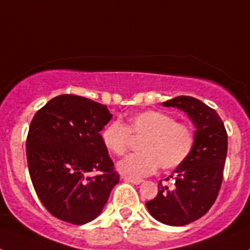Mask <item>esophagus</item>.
I'll use <instances>...</instances> for the list:
<instances>
[{
  "label": "esophagus",
  "instance_id": "34e87169",
  "mask_svg": "<svg viewBox=\"0 0 250 250\" xmlns=\"http://www.w3.org/2000/svg\"><path fill=\"white\" fill-rule=\"evenodd\" d=\"M124 180H126V182L132 183V184H140L143 182V179L140 178H134V176H124Z\"/></svg>",
  "mask_w": 250,
  "mask_h": 250
}]
</instances>
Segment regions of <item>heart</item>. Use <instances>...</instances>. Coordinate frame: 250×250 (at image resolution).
Here are the masks:
<instances>
[{
  "label": "heart",
  "instance_id": "obj_1",
  "mask_svg": "<svg viewBox=\"0 0 250 250\" xmlns=\"http://www.w3.org/2000/svg\"><path fill=\"white\" fill-rule=\"evenodd\" d=\"M131 136L143 138L140 152L119 161L118 169L125 175L139 176L163 170H174L190 156L195 145V130L190 124L176 121L173 115L158 110L132 114L125 124L111 121L100 131L103 146L110 154L124 155L131 144Z\"/></svg>",
  "mask_w": 250,
  "mask_h": 250
}]
</instances>
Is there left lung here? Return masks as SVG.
<instances>
[{
  "instance_id": "8db88e82",
  "label": "left lung",
  "mask_w": 250,
  "mask_h": 250,
  "mask_svg": "<svg viewBox=\"0 0 250 250\" xmlns=\"http://www.w3.org/2000/svg\"><path fill=\"white\" fill-rule=\"evenodd\" d=\"M182 109L195 124V145L184 164L167 178L173 188L158 185V195L146 202L156 220L167 225H185L204 215L219 194L228 151V134L216 111L191 96H176L163 103Z\"/></svg>"
}]
</instances>
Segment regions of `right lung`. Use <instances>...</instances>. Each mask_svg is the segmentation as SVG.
Returning <instances> with one entry per match:
<instances>
[{"mask_svg":"<svg viewBox=\"0 0 250 250\" xmlns=\"http://www.w3.org/2000/svg\"><path fill=\"white\" fill-rule=\"evenodd\" d=\"M107 106L74 94L48 101L35 114L26 139L31 182L51 215L81 225L103 210L119 183L100 131Z\"/></svg>","mask_w":250,"mask_h":250,"instance_id":"1","label":"right lung"}]
</instances>
